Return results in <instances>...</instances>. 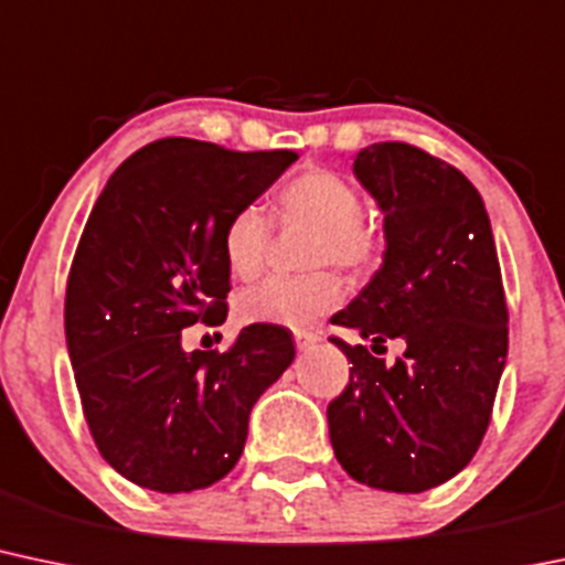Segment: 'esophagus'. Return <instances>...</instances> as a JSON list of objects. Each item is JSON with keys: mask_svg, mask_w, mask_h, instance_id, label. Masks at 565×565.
<instances>
[{"mask_svg": "<svg viewBox=\"0 0 565 565\" xmlns=\"http://www.w3.org/2000/svg\"><path fill=\"white\" fill-rule=\"evenodd\" d=\"M295 343H297V349H300V351H308V349H313L316 343H319V334H316V332H295Z\"/></svg>", "mask_w": 565, "mask_h": 565, "instance_id": "obj_1", "label": "esophagus"}]
</instances>
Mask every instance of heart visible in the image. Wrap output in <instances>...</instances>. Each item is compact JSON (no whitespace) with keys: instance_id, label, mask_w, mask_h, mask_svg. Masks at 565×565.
I'll return each mask as SVG.
<instances>
[{"instance_id":"heart-1","label":"heart","mask_w":565,"mask_h":565,"mask_svg":"<svg viewBox=\"0 0 565 565\" xmlns=\"http://www.w3.org/2000/svg\"><path fill=\"white\" fill-rule=\"evenodd\" d=\"M281 225L313 231L308 268L338 265L349 273H367L381 259V235L364 220L362 192L343 173L306 169L289 179L273 201ZM270 227L257 206L231 214L222 227V257L238 281H252L265 268ZM343 281L330 270L300 278H268L235 297V316L244 324L306 327L343 302Z\"/></svg>"}]
</instances>
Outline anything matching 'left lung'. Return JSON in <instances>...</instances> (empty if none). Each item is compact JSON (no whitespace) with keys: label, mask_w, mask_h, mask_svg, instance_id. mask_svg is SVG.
I'll use <instances>...</instances> for the list:
<instances>
[{"label":"left lung","mask_w":565,"mask_h":565,"mask_svg":"<svg viewBox=\"0 0 565 565\" xmlns=\"http://www.w3.org/2000/svg\"><path fill=\"white\" fill-rule=\"evenodd\" d=\"M353 173L383 212L386 252L373 281L332 324L405 340L394 364L367 345L327 407L340 467L362 486L420 493L472 461L507 362V300L480 192L456 166L405 145L364 147ZM386 351V349H383Z\"/></svg>","instance_id":"obj_1"}]
</instances>
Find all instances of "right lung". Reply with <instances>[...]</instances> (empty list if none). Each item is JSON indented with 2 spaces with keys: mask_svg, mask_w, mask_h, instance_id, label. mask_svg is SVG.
Returning <instances> with one entry per match:
<instances>
[{
  "mask_svg": "<svg viewBox=\"0 0 565 565\" xmlns=\"http://www.w3.org/2000/svg\"><path fill=\"white\" fill-rule=\"evenodd\" d=\"M297 160L160 139L109 177L66 281L64 327L98 454L158 493L214 486L244 454L259 394L295 359L292 332L249 324L225 353L182 330L227 316L222 227Z\"/></svg>",
  "mask_w": 565,
  "mask_h": 565,
  "instance_id": "obj_1",
  "label": "right lung"
}]
</instances>
